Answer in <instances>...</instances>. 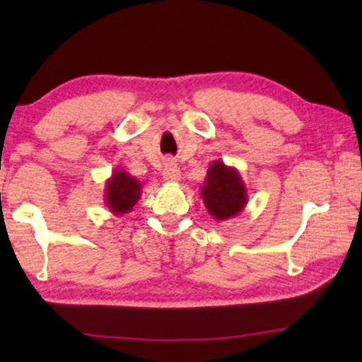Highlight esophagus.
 <instances>
[{
    "mask_svg": "<svg viewBox=\"0 0 362 362\" xmlns=\"http://www.w3.org/2000/svg\"><path fill=\"white\" fill-rule=\"evenodd\" d=\"M163 177H165V181L168 182H177L181 180L180 166H177L175 161L168 160L165 165V170H163Z\"/></svg>",
    "mask_w": 362,
    "mask_h": 362,
    "instance_id": "34e87169",
    "label": "esophagus"
}]
</instances>
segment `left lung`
Here are the masks:
<instances>
[{
  "instance_id": "8db88e82",
  "label": "left lung",
  "mask_w": 362,
  "mask_h": 362,
  "mask_svg": "<svg viewBox=\"0 0 362 362\" xmlns=\"http://www.w3.org/2000/svg\"><path fill=\"white\" fill-rule=\"evenodd\" d=\"M199 191L207 212L216 221H227L239 216L249 201L240 173L221 160L209 166Z\"/></svg>"
}]
</instances>
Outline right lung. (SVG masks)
I'll return each mask as SVG.
<instances>
[{"mask_svg":"<svg viewBox=\"0 0 362 362\" xmlns=\"http://www.w3.org/2000/svg\"><path fill=\"white\" fill-rule=\"evenodd\" d=\"M141 187L140 180L128 175L122 168H117L105 182V196H103L105 199L103 201L112 214H127L141 197Z\"/></svg>","mask_w":362,"mask_h":362,"instance_id":"add662e5","label":"right lung"}]
</instances>
